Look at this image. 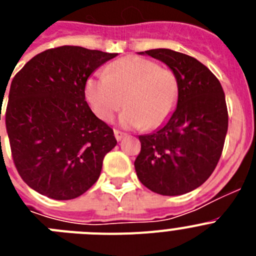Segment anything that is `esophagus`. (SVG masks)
Here are the masks:
<instances>
[{"instance_id":"1","label":"esophagus","mask_w":256,"mask_h":256,"mask_svg":"<svg viewBox=\"0 0 256 256\" xmlns=\"http://www.w3.org/2000/svg\"><path fill=\"white\" fill-rule=\"evenodd\" d=\"M114 136H115V138H116V141H120L122 138L126 137V133L120 132V130H114Z\"/></svg>"}]
</instances>
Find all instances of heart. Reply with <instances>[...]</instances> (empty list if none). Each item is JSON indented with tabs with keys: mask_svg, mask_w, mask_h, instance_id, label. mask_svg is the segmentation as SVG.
Instances as JSON below:
<instances>
[{
	"mask_svg": "<svg viewBox=\"0 0 256 256\" xmlns=\"http://www.w3.org/2000/svg\"><path fill=\"white\" fill-rule=\"evenodd\" d=\"M86 98L94 114L108 120L126 104L119 123L126 128H155L174 112L180 86L177 76L158 62L124 58L86 82Z\"/></svg>",
	"mask_w": 256,
	"mask_h": 256,
	"instance_id": "1",
	"label": "heart"
}]
</instances>
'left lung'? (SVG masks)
Here are the masks:
<instances>
[{"label":"left lung","mask_w":256,"mask_h":256,"mask_svg":"<svg viewBox=\"0 0 256 256\" xmlns=\"http://www.w3.org/2000/svg\"><path fill=\"white\" fill-rule=\"evenodd\" d=\"M140 55L164 62L177 76L180 94L168 120L138 137L136 173L152 192L183 195L200 187L220 159L228 130L224 92L216 76L195 58L169 48Z\"/></svg>","instance_id":"8db88e82"}]
</instances>
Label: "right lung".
Instances as JSON below:
<instances>
[{
    "mask_svg": "<svg viewBox=\"0 0 256 256\" xmlns=\"http://www.w3.org/2000/svg\"><path fill=\"white\" fill-rule=\"evenodd\" d=\"M116 55L61 46L38 54L14 76L4 112L11 154L20 177L40 195L72 200L100 177L116 140L90 108L84 88Z\"/></svg>",
    "mask_w": 256,
    "mask_h": 256,
    "instance_id": "obj_1",
    "label": "right lung"
}]
</instances>
